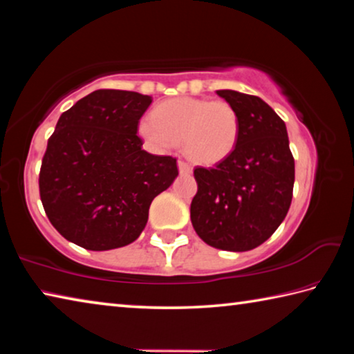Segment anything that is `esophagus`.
I'll list each match as a JSON object with an SVG mask.
<instances>
[{
	"label": "esophagus",
	"mask_w": 354,
	"mask_h": 354,
	"mask_svg": "<svg viewBox=\"0 0 354 354\" xmlns=\"http://www.w3.org/2000/svg\"><path fill=\"white\" fill-rule=\"evenodd\" d=\"M178 169H179V173H183V175H190L192 173V165L183 159L178 160Z\"/></svg>",
	"instance_id": "34e87169"
}]
</instances>
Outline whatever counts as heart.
<instances>
[{"label": "heart", "instance_id": "heart-1", "mask_svg": "<svg viewBox=\"0 0 354 354\" xmlns=\"http://www.w3.org/2000/svg\"><path fill=\"white\" fill-rule=\"evenodd\" d=\"M139 134L160 151L183 143L196 162L214 165L234 151L241 123L227 101L179 97L156 106L153 118H142Z\"/></svg>", "mask_w": 354, "mask_h": 354}]
</instances>
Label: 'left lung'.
<instances>
[{
    "label": "left lung",
    "mask_w": 354,
    "mask_h": 354,
    "mask_svg": "<svg viewBox=\"0 0 354 354\" xmlns=\"http://www.w3.org/2000/svg\"><path fill=\"white\" fill-rule=\"evenodd\" d=\"M217 95L236 109L241 134L225 160L194 170L198 190L190 220L211 247L248 251L266 242L286 218L295 162L286 123L266 101L236 91Z\"/></svg>",
    "instance_id": "obj_1"
}]
</instances>
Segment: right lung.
<instances>
[{
    "label": "right lung",
    "instance_id": "add662e5",
    "mask_svg": "<svg viewBox=\"0 0 354 354\" xmlns=\"http://www.w3.org/2000/svg\"><path fill=\"white\" fill-rule=\"evenodd\" d=\"M148 95L101 88L65 111L41 159L40 200L67 241L92 251L134 242L149 205L178 176L176 159L142 149Z\"/></svg>",
    "mask_w": 354,
    "mask_h": 354
}]
</instances>
